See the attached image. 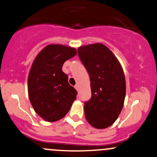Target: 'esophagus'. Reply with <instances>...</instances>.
<instances>
[{
    "instance_id": "1",
    "label": "esophagus",
    "mask_w": 157,
    "mask_h": 157,
    "mask_svg": "<svg viewBox=\"0 0 157 157\" xmlns=\"http://www.w3.org/2000/svg\"><path fill=\"white\" fill-rule=\"evenodd\" d=\"M75 88L77 90V91H78V90H79V86H78V85H75Z\"/></svg>"
}]
</instances>
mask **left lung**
<instances>
[{
  "label": "left lung",
  "mask_w": 157,
  "mask_h": 157,
  "mask_svg": "<svg viewBox=\"0 0 157 157\" xmlns=\"http://www.w3.org/2000/svg\"><path fill=\"white\" fill-rule=\"evenodd\" d=\"M78 55L89 72L91 97L85 102L86 120L95 128L113 125L121 113L125 97V77L121 64L105 45L78 48Z\"/></svg>",
  "instance_id": "left-lung-1"
}]
</instances>
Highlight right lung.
<instances>
[{
  "label": "right lung",
  "mask_w": 157,
  "mask_h": 157,
  "mask_svg": "<svg viewBox=\"0 0 157 157\" xmlns=\"http://www.w3.org/2000/svg\"><path fill=\"white\" fill-rule=\"evenodd\" d=\"M77 55L76 48L49 44L34 60L28 77V94L35 112L46 122L63 118L77 98L63 65Z\"/></svg>",
  "instance_id": "1"
}]
</instances>
